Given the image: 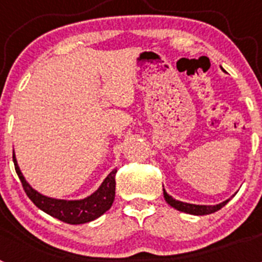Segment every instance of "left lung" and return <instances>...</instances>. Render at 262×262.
<instances>
[{
  "mask_svg": "<svg viewBox=\"0 0 262 262\" xmlns=\"http://www.w3.org/2000/svg\"><path fill=\"white\" fill-rule=\"evenodd\" d=\"M163 191H164V198H165L166 202L172 206V207H174V209L178 210V211L187 212V214H191V215L212 214V212L217 211V210H221L222 207H223V206H226L227 203H228V201H230V200H227V201H224V202L219 203V205H215V206L191 205V203H185V202H181V201H176L174 198H172V196L169 195V194L166 193L164 189H163Z\"/></svg>",
  "mask_w": 262,
  "mask_h": 262,
  "instance_id": "1",
  "label": "left lung"
}]
</instances>
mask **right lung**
I'll return each mask as SVG.
<instances>
[{
	"label": "right lung",
	"mask_w": 262,
	"mask_h": 262,
	"mask_svg": "<svg viewBox=\"0 0 262 262\" xmlns=\"http://www.w3.org/2000/svg\"><path fill=\"white\" fill-rule=\"evenodd\" d=\"M14 166H15V172L22 182L23 190L26 191L27 196L34 202L36 207L41 211L47 212L51 216L56 217L59 221L64 222L68 224H82L92 222L97 217H99L102 214H105L111 207L114 202L115 196V174H117V169H114L105 181L99 186L98 190L93 193L90 196L81 201H61V200H53L48 198L46 195H41L36 190H34L25 177L20 173L18 168L17 160L13 154Z\"/></svg>",
	"instance_id": "1"
}]
</instances>
